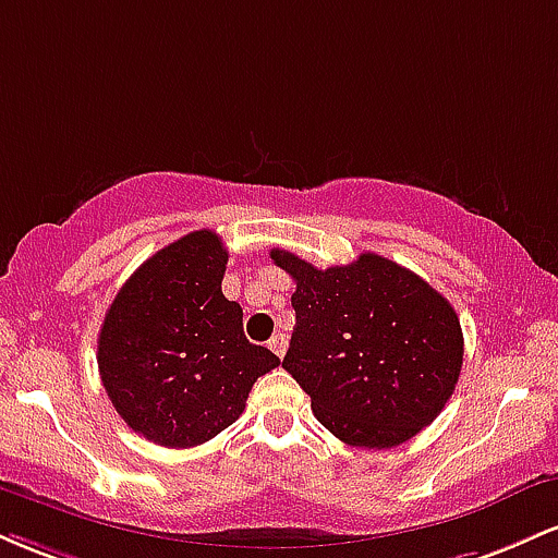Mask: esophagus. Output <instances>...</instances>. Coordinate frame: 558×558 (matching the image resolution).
<instances>
[{"label":"esophagus","instance_id":"34e87169","mask_svg":"<svg viewBox=\"0 0 558 558\" xmlns=\"http://www.w3.org/2000/svg\"><path fill=\"white\" fill-rule=\"evenodd\" d=\"M286 349H288V338L283 336V332H278V336L270 338V351L275 356H280V360H283Z\"/></svg>","mask_w":558,"mask_h":558}]
</instances>
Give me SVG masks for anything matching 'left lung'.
Instances as JSON below:
<instances>
[{"label": "left lung", "mask_w": 558, "mask_h": 558, "mask_svg": "<svg viewBox=\"0 0 558 558\" xmlns=\"http://www.w3.org/2000/svg\"><path fill=\"white\" fill-rule=\"evenodd\" d=\"M296 280V328L283 367L343 444L393 448L438 417L462 373L457 312L435 288L380 254L317 270L272 248Z\"/></svg>", "instance_id": "obj_1"}]
</instances>
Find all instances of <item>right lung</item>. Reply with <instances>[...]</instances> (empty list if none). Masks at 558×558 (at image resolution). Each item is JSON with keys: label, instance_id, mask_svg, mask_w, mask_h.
Instances as JSON below:
<instances>
[{"label": "right lung", "instance_id": "1", "mask_svg": "<svg viewBox=\"0 0 558 558\" xmlns=\"http://www.w3.org/2000/svg\"><path fill=\"white\" fill-rule=\"evenodd\" d=\"M226 265L220 235L194 230L146 259L101 323L96 362L107 396L157 446L207 444L280 364L243 336V310L222 296Z\"/></svg>", "mask_w": 558, "mask_h": 558}]
</instances>
